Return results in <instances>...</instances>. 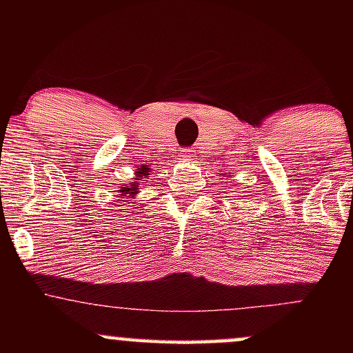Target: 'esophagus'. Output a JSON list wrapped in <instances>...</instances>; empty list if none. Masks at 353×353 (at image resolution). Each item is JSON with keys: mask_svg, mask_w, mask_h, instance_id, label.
I'll return each instance as SVG.
<instances>
[{"mask_svg": "<svg viewBox=\"0 0 353 353\" xmlns=\"http://www.w3.org/2000/svg\"><path fill=\"white\" fill-rule=\"evenodd\" d=\"M182 156L188 157V159H192V157H196V151H192V149H184V151H182Z\"/></svg>", "mask_w": 353, "mask_h": 353, "instance_id": "34e87169", "label": "esophagus"}]
</instances>
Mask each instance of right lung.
Masks as SVG:
<instances>
[{"label": "right lung", "mask_w": 353, "mask_h": 353, "mask_svg": "<svg viewBox=\"0 0 353 353\" xmlns=\"http://www.w3.org/2000/svg\"><path fill=\"white\" fill-rule=\"evenodd\" d=\"M149 168H145V165H143V168H139L137 169V179H136V182H132L131 185H129V188H123V190H121V192L123 194H131V196H134V194L137 192V188H139V182L143 181V179H148V176H149Z\"/></svg>", "instance_id": "right-lung-1"}]
</instances>
